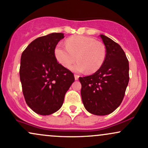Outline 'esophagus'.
<instances>
[{
    "label": "esophagus",
    "mask_w": 148,
    "mask_h": 148,
    "mask_svg": "<svg viewBox=\"0 0 148 148\" xmlns=\"http://www.w3.org/2000/svg\"><path fill=\"white\" fill-rule=\"evenodd\" d=\"M79 78V75H76V74H74V79L75 80H78Z\"/></svg>",
    "instance_id": "esophagus-1"
}]
</instances>
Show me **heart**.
I'll return each instance as SVG.
<instances>
[{"mask_svg": "<svg viewBox=\"0 0 148 148\" xmlns=\"http://www.w3.org/2000/svg\"><path fill=\"white\" fill-rule=\"evenodd\" d=\"M54 55L58 62L65 68H69L76 58L78 61L71 67L72 70L94 73L104 62L106 49L102 44L92 37L76 35L67 39L66 47L61 44L58 45L54 49Z\"/></svg>", "mask_w": 148, "mask_h": 148, "instance_id": "heart-1", "label": "heart"}]
</instances>
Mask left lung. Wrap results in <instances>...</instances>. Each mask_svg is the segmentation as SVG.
Wrapping results in <instances>:
<instances>
[{
	"mask_svg": "<svg viewBox=\"0 0 148 148\" xmlns=\"http://www.w3.org/2000/svg\"><path fill=\"white\" fill-rule=\"evenodd\" d=\"M106 47L101 67L90 76L80 77L81 95L86 109L97 115L113 112L123 101L128 85L129 61L118 43L100 35Z\"/></svg>",
	"mask_w": 148,
	"mask_h": 148,
	"instance_id": "left-lung-1",
	"label": "left lung"
}]
</instances>
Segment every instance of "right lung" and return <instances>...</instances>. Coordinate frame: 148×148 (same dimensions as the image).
Returning <instances> with one entry per match:
<instances>
[{"mask_svg":"<svg viewBox=\"0 0 148 148\" xmlns=\"http://www.w3.org/2000/svg\"><path fill=\"white\" fill-rule=\"evenodd\" d=\"M63 33H51L35 39L21 54L19 75L25 102L37 114L58 111L74 81L73 73L58 63L54 49Z\"/></svg>","mask_w":148,"mask_h":148,"instance_id":"right-lung-1","label":"right lung"}]
</instances>
